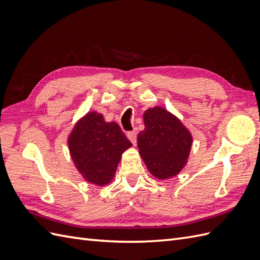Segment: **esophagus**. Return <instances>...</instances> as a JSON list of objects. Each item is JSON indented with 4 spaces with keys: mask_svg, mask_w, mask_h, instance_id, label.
Here are the masks:
<instances>
[{
    "mask_svg": "<svg viewBox=\"0 0 260 260\" xmlns=\"http://www.w3.org/2000/svg\"><path fill=\"white\" fill-rule=\"evenodd\" d=\"M127 137H128V139L131 141V143H132L133 145L137 144V133H136L135 131L128 132V133H127Z\"/></svg>",
    "mask_w": 260,
    "mask_h": 260,
    "instance_id": "1",
    "label": "esophagus"
}]
</instances>
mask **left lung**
Returning a JSON list of instances; mask_svg holds the SVG:
<instances>
[{
  "label": "left lung",
  "instance_id": "obj_1",
  "mask_svg": "<svg viewBox=\"0 0 260 260\" xmlns=\"http://www.w3.org/2000/svg\"><path fill=\"white\" fill-rule=\"evenodd\" d=\"M143 119L145 129L138 135V147L148 171L160 180L177 176L190 156L191 132L162 107L146 109Z\"/></svg>",
  "mask_w": 260,
  "mask_h": 260
}]
</instances>
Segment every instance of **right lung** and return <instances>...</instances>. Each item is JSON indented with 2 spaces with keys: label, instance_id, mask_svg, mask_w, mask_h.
I'll return each instance as SVG.
<instances>
[{
  "label": "right lung",
  "instance_id": "right-lung-1",
  "mask_svg": "<svg viewBox=\"0 0 260 260\" xmlns=\"http://www.w3.org/2000/svg\"><path fill=\"white\" fill-rule=\"evenodd\" d=\"M67 143L77 170L98 186L112 182L122 153L132 146L119 125L106 122L96 112L85 114L76 122Z\"/></svg>",
  "mask_w": 260,
  "mask_h": 260
}]
</instances>
